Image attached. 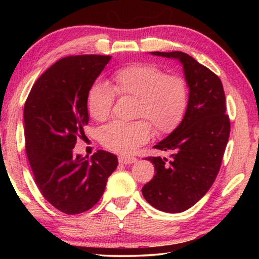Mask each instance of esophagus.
Wrapping results in <instances>:
<instances>
[{
	"label": "esophagus",
	"instance_id": "esophagus-1",
	"mask_svg": "<svg viewBox=\"0 0 259 259\" xmlns=\"http://www.w3.org/2000/svg\"><path fill=\"white\" fill-rule=\"evenodd\" d=\"M136 161H137V159L134 156H119V162L121 164H131L135 163Z\"/></svg>",
	"mask_w": 259,
	"mask_h": 259
}]
</instances>
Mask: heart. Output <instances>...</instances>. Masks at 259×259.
<instances>
[{"label":"heart","instance_id":"1","mask_svg":"<svg viewBox=\"0 0 259 259\" xmlns=\"http://www.w3.org/2000/svg\"><path fill=\"white\" fill-rule=\"evenodd\" d=\"M115 94L136 98L134 117L139 119L130 123L115 122L100 131V143L107 150L121 154L133 153L147 143L153 134L151 124L159 134L172 131L182 121L188 103L185 78L177 74H165L161 67L148 63L117 69L112 76V87L100 81L91 85L87 108L94 120L103 122L108 119Z\"/></svg>","mask_w":259,"mask_h":259}]
</instances>
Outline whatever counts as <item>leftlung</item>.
I'll use <instances>...</instances> for the list:
<instances>
[{"mask_svg":"<svg viewBox=\"0 0 259 259\" xmlns=\"http://www.w3.org/2000/svg\"><path fill=\"white\" fill-rule=\"evenodd\" d=\"M151 54L181 61L190 94L181 124L154 146L171 152L170 160L147 157L154 164L155 176L142 192L152 207L183 212L203 198L221 169L231 130L225 93L221 78L187 54Z\"/></svg>","mask_w":259,"mask_h":259,"instance_id":"obj_1","label":"left lung"}]
</instances>
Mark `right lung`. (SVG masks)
I'll return each instance as SVG.
<instances>
[{"label": "right lung", "mask_w": 259, "mask_h": 259, "mask_svg": "<svg viewBox=\"0 0 259 259\" xmlns=\"http://www.w3.org/2000/svg\"><path fill=\"white\" fill-rule=\"evenodd\" d=\"M111 56L59 59L34 83L24 107L26 153L41 194L61 212H84L98 202L116 155L97 151L85 159L73 148L89 122L87 96Z\"/></svg>", "instance_id": "obj_1"}]
</instances>
